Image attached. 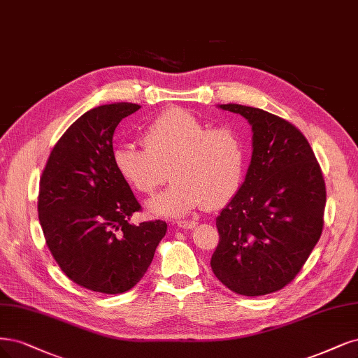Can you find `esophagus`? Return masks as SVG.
Here are the masks:
<instances>
[{
    "mask_svg": "<svg viewBox=\"0 0 358 358\" xmlns=\"http://www.w3.org/2000/svg\"><path fill=\"white\" fill-rule=\"evenodd\" d=\"M178 227L182 229H192L196 227V222L195 220H182V222H178Z\"/></svg>",
    "mask_w": 358,
    "mask_h": 358,
    "instance_id": "esophagus-1",
    "label": "esophagus"
}]
</instances>
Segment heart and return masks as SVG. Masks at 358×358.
Here are the masks:
<instances>
[{"label": "heart", "mask_w": 358, "mask_h": 358, "mask_svg": "<svg viewBox=\"0 0 358 358\" xmlns=\"http://www.w3.org/2000/svg\"><path fill=\"white\" fill-rule=\"evenodd\" d=\"M143 145H118L113 164L141 194H154L170 170L171 187L146 204L155 216L183 217L204 204L217 208L240 189L245 148L236 130L212 129L188 110L169 108L146 126Z\"/></svg>", "instance_id": "1"}]
</instances>
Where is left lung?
<instances>
[{"instance_id": "obj_1", "label": "left lung", "mask_w": 358, "mask_h": 358, "mask_svg": "<svg viewBox=\"0 0 358 358\" xmlns=\"http://www.w3.org/2000/svg\"><path fill=\"white\" fill-rule=\"evenodd\" d=\"M252 126L244 182L216 217L212 269L244 296L277 292L296 277L323 229L326 185L310 143L289 121L264 109L219 105Z\"/></svg>"}]
</instances>
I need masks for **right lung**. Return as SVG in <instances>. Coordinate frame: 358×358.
I'll use <instances>...</instances> for the list:
<instances>
[{"instance_id":"obj_1","label":"right lung","mask_w":358,"mask_h":358,"mask_svg":"<svg viewBox=\"0 0 358 358\" xmlns=\"http://www.w3.org/2000/svg\"><path fill=\"white\" fill-rule=\"evenodd\" d=\"M139 108L115 102L83 114L55 145L40 180L48 249L66 277L93 292L136 286L167 231L163 220L130 224L141 204L113 164L114 131Z\"/></svg>"}]
</instances>
